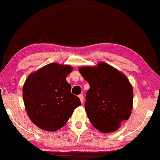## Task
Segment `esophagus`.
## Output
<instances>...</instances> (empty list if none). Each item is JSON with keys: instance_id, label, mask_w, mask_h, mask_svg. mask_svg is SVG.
Masks as SVG:
<instances>
[{"instance_id": "34e87169", "label": "esophagus", "mask_w": 160, "mask_h": 160, "mask_svg": "<svg viewBox=\"0 0 160 160\" xmlns=\"http://www.w3.org/2000/svg\"><path fill=\"white\" fill-rule=\"evenodd\" d=\"M78 98H79V99L81 100V102H82V103H83V102H84V96H83V95L81 94V95H78Z\"/></svg>"}]
</instances>
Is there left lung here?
I'll use <instances>...</instances> for the list:
<instances>
[{
    "mask_svg": "<svg viewBox=\"0 0 160 160\" xmlns=\"http://www.w3.org/2000/svg\"><path fill=\"white\" fill-rule=\"evenodd\" d=\"M78 71L89 83L85 111L91 124L100 132H114L132 109V85L122 72L105 62L82 67Z\"/></svg>",
    "mask_w": 160,
    "mask_h": 160,
    "instance_id": "1",
    "label": "left lung"
}]
</instances>
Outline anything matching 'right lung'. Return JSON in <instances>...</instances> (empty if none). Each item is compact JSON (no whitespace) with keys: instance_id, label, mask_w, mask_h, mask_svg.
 Returning <instances> with one entry per match:
<instances>
[{"instance_id":"add662e5","label":"right lung","mask_w":160,"mask_h":160,"mask_svg":"<svg viewBox=\"0 0 160 160\" xmlns=\"http://www.w3.org/2000/svg\"><path fill=\"white\" fill-rule=\"evenodd\" d=\"M72 71L68 65L53 62L30 73L26 79L22 88L25 110L39 128L58 130L67 123L74 109L82 105L66 81Z\"/></svg>"}]
</instances>
